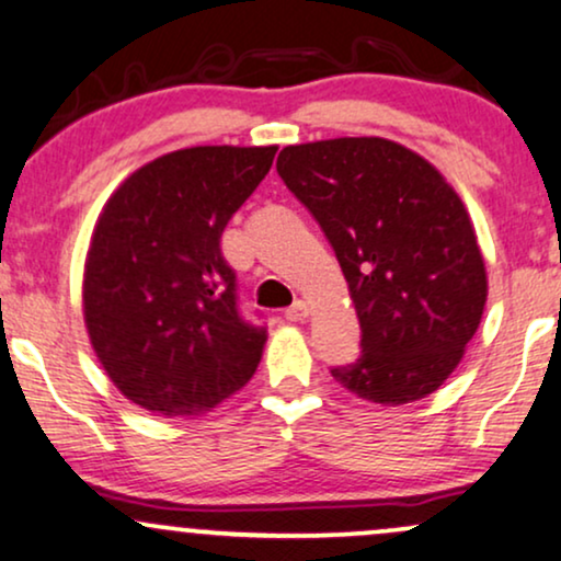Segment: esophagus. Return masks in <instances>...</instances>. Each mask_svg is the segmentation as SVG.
Instances as JSON below:
<instances>
[{"label":"esophagus","instance_id":"esophagus-1","mask_svg":"<svg viewBox=\"0 0 561 561\" xmlns=\"http://www.w3.org/2000/svg\"><path fill=\"white\" fill-rule=\"evenodd\" d=\"M309 317V304L307 301H296L291 309H286V320L288 322H304Z\"/></svg>","mask_w":561,"mask_h":561}]
</instances>
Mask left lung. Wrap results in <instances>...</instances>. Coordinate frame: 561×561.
<instances>
[{
	"instance_id": "obj_1",
	"label": "left lung",
	"mask_w": 561,
	"mask_h": 561,
	"mask_svg": "<svg viewBox=\"0 0 561 561\" xmlns=\"http://www.w3.org/2000/svg\"><path fill=\"white\" fill-rule=\"evenodd\" d=\"M275 165L333 244L362 324V356L333 369L335 382L379 405L432 396L458 369L489 294L458 192L385 137L288 145Z\"/></svg>"
}]
</instances>
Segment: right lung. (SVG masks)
I'll list each match as a JSON object with an SVG mask.
<instances>
[{
    "instance_id": "add662e5",
    "label": "right lung",
    "mask_w": 561,
    "mask_h": 561,
    "mask_svg": "<svg viewBox=\"0 0 561 561\" xmlns=\"http://www.w3.org/2000/svg\"><path fill=\"white\" fill-rule=\"evenodd\" d=\"M278 145H197L140 165L106 199L82 273V317L116 390L199 416L257 369L267 330L241 320L220 233Z\"/></svg>"
}]
</instances>
